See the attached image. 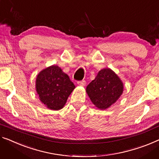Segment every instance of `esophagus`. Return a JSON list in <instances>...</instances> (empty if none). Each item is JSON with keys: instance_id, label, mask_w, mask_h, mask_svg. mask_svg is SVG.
Masks as SVG:
<instances>
[{"instance_id": "1", "label": "esophagus", "mask_w": 159, "mask_h": 159, "mask_svg": "<svg viewBox=\"0 0 159 159\" xmlns=\"http://www.w3.org/2000/svg\"><path fill=\"white\" fill-rule=\"evenodd\" d=\"M77 84L80 86H84L86 85V81L85 80H80V81H78Z\"/></svg>"}]
</instances>
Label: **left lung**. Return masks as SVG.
I'll use <instances>...</instances> for the list:
<instances>
[{"mask_svg":"<svg viewBox=\"0 0 159 159\" xmlns=\"http://www.w3.org/2000/svg\"><path fill=\"white\" fill-rule=\"evenodd\" d=\"M91 102L100 110L107 109L115 103L124 92V83L111 68L99 70L95 79L86 87Z\"/></svg>","mask_w":159,"mask_h":159,"instance_id":"obj_1","label":"left lung"}]
</instances>
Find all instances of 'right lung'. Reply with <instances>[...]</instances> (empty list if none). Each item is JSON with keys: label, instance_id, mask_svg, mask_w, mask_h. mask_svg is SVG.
<instances>
[{"label": "right lung", "instance_id": "right-lung-1", "mask_svg": "<svg viewBox=\"0 0 159 159\" xmlns=\"http://www.w3.org/2000/svg\"><path fill=\"white\" fill-rule=\"evenodd\" d=\"M75 85L58 66H48L37 75L35 90L40 101L51 110L63 108Z\"/></svg>", "mask_w": 159, "mask_h": 159}]
</instances>
